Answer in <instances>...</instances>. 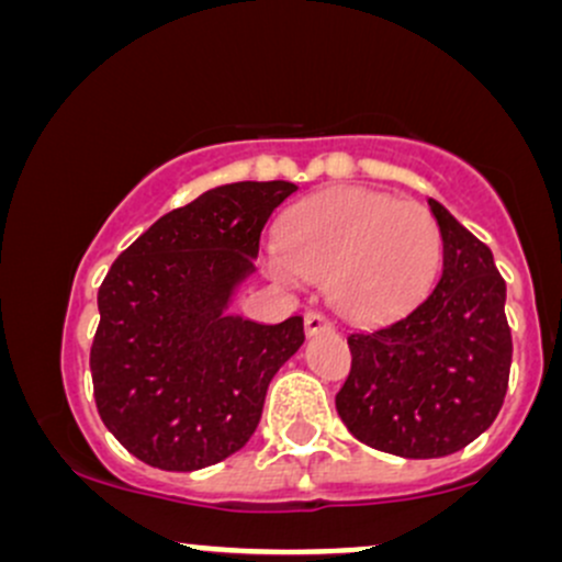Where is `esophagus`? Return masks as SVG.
Masks as SVG:
<instances>
[{
	"label": "esophagus",
	"mask_w": 562,
	"mask_h": 562,
	"mask_svg": "<svg viewBox=\"0 0 562 562\" xmlns=\"http://www.w3.org/2000/svg\"><path fill=\"white\" fill-rule=\"evenodd\" d=\"M303 325H306V333H308V335H317V333H333V330H335L333 319L327 317L325 312H308L306 317H303Z\"/></svg>",
	"instance_id": "obj_1"
}]
</instances>
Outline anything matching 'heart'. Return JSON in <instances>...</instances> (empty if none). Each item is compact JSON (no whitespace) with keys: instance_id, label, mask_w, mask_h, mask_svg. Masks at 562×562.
<instances>
[{"instance_id":"1","label":"heart","mask_w":562,"mask_h":562,"mask_svg":"<svg viewBox=\"0 0 562 562\" xmlns=\"http://www.w3.org/2000/svg\"><path fill=\"white\" fill-rule=\"evenodd\" d=\"M441 254V229L423 203L367 187H333L290 211L269 263L285 282L330 274L340 312L383 319L430 288Z\"/></svg>"}]
</instances>
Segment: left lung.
Segmentation results:
<instances>
[{
	"label": "left lung",
	"instance_id": "obj_1",
	"mask_svg": "<svg viewBox=\"0 0 562 562\" xmlns=\"http://www.w3.org/2000/svg\"><path fill=\"white\" fill-rule=\"evenodd\" d=\"M443 243L434 290L402 317L348 335L351 372L335 396L367 447L409 460L465 449L499 415L513 338L488 245L430 198Z\"/></svg>",
	"mask_w": 562,
	"mask_h": 562
}]
</instances>
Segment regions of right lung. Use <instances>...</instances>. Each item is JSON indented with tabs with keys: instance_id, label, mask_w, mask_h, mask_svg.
I'll use <instances>...</instances> for the list:
<instances>
[{
	"instance_id": "obj_1",
	"label": "right lung",
	"mask_w": 562,
	"mask_h": 562,
	"mask_svg": "<svg viewBox=\"0 0 562 562\" xmlns=\"http://www.w3.org/2000/svg\"><path fill=\"white\" fill-rule=\"evenodd\" d=\"M295 190L214 187L160 216L108 269L89 351L94 402L145 465L209 468L254 436L274 372L303 344V319L259 325L227 308L256 272L263 224Z\"/></svg>"
}]
</instances>
